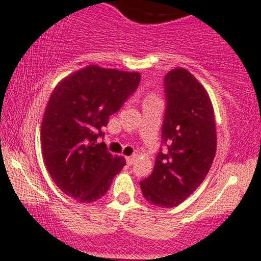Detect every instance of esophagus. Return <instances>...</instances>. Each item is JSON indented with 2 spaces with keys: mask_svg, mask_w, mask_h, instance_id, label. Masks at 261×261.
Wrapping results in <instances>:
<instances>
[{
  "mask_svg": "<svg viewBox=\"0 0 261 261\" xmlns=\"http://www.w3.org/2000/svg\"><path fill=\"white\" fill-rule=\"evenodd\" d=\"M135 160H136V157H135V155H130V157H126V162H127L128 166H131V164H133L135 162Z\"/></svg>",
  "mask_w": 261,
  "mask_h": 261,
  "instance_id": "34e87169",
  "label": "esophagus"
}]
</instances>
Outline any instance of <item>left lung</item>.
<instances>
[{
  "mask_svg": "<svg viewBox=\"0 0 261 261\" xmlns=\"http://www.w3.org/2000/svg\"><path fill=\"white\" fill-rule=\"evenodd\" d=\"M167 108L152 174L140 181L142 195L158 207L187 200L207 175L216 154L214 107L201 83L178 67L164 77Z\"/></svg>",
  "mask_w": 261,
  "mask_h": 261,
  "instance_id": "left-lung-1",
  "label": "left lung"
}]
</instances>
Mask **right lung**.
I'll return each instance as SVG.
<instances>
[{"instance_id": "1", "label": "right lung", "mask_w": 261, "mask_h": 261, "mask_svg": "<svg viewBox=\"0 0 261 261\" xmlns=\"http://www.w3.org/2000/svg\"><path fill=\"white\" fill-rule=\"evenodd\" d=\"M140 80L139 72L89 65L55 87L41 121V152L47 172L66 195L79 202L97 201L125 166L124 157L113 155L97 139Z\"/></svg>"}]
</instances>
